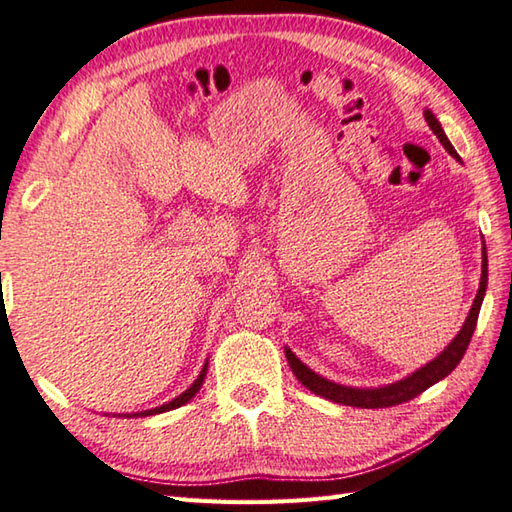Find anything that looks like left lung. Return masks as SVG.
Returning a JSON list of instances; mask_svg holds the SVG:
<instances>
[{
	"label": "left lung",
	"mask_w": 512,
	"mask_h": 512,
	"mask_svg": "<svg viewBox=\"0 0 512 512\" xmlns=\"http://www.w3.org/2000/svg\"><path fill=\"white\" fill-rule=\"evenodd\" d=\"M423 118H426L428 127L439 138L443 147H446L450 156L461 162L459 153L450 144L446 133H443L439 120L435 118V113L426 109V111H423ZM486 287H488V256H486V245H484V247H481L479 289H477V296H475V301H472V307H470L464 325H461L459 334L448 343L446 350H443L439 356H435V359H432L430 363H426L419 370H414L412 374H408L406 379H401V381L381 385V388H352V385L334 383L330 379H325V376L316 374L312 368H307V365L301 359H298V356L292 350H289V347H285L287 363H289V368H292V372L296 374V379L301 381L307 390L318 394V397H323L327 401L341 403V406H352V408H368V410L370 408L399 406V403H406L414 397H419V394L423 390H428L430 385H435L441 379H446V376L457 368L459 361L464 359V354L468 350V343L472 339V332H475V327H477V318H479L481 303H484Z\"/></svg>",
	"instance_id": "8db88e82"
}]
</instances>
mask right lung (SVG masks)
Wrapping results in <instances>:
<instances>
[{"instance_id": "add662e5", "label": "right lung", "mask_w": 512, "mask_h": 512, "mask_svg": "<svg viewBox=\"0 0 512 512\" xmlns=\"http://www.w3.org/2000/svg\"><path fill=\"white\" fill-rule=\"evenodd\" d=\"M207 368H209V361H205V365H202V370L198 374V379L189 385V388L180 394V397L171 399L169 403H165V406H158V408H151V410H144V412H136V414H127V417H149V414H160V412H169V410H176L180 406H185V403H189L191 399L196 397L198 390L202 388V381H205L207 376ZM120 417V414H118Z\"/></svg>"}]
</instances>
